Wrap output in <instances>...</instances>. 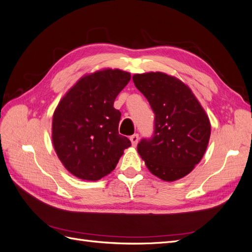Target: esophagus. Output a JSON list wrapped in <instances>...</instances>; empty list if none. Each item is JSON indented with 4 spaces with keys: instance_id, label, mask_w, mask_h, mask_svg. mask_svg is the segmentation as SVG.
<instances>
[{
    "instance_id": "obj_1",
    "label": "esophagus",
    "mask_w": 252,
    "mask_h": 252,
    "mask_svg": "<svg viewBox=\"0 0 252 252\" xmlns=\"http://www.w3.org/2000/svg\"><path fill=\"white\" fill-rule=\"evenodd\" d=\"M130 141H131V144L132 146H136L138 145V142H139V134L138 133H134L133 135L130 136Z\"/></svg>"
}]
</instances>
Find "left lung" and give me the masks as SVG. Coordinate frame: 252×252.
Listing matches in <instances>:
<instances>
[{
	"label": "left lung",
	"instance_id": "8db88e82",
	"mask_svg": "<svg viewBox=\"0 0 252 252\" xmlns=\"http://www.w3.org/2000/svg\"><path fill=\"white\" fill-rule=\"evenodd\" d=\"M135 87L155 112V132L138 144L148 170L167 182L184 178L202 159L211 127L207 114L185 83L164 72L136 73Z\"/></svg>",
	"mask_w": 252,
	"mask_h": 252
}]
</instances>
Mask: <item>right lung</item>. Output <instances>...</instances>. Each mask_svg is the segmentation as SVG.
I'll return each mask as SVG.
<instances>
[{"mask_svg":"<svg viewBox=\"0 0 252 252\" xmlns=\"http://www.w3.org/2000/svg\"><path fill=\"white\" fill-rule=\"evenodd\" d=\"M131 75L121 69L85 74L67 91L52 117V144L74 177L97 181L109 174L131 146L119 134L121 112L113 103Z\"/></svg>","mask_w":252,"mask_h":252,"instance_id":"right-lung-1","label":"right lung"}]
</instances>
